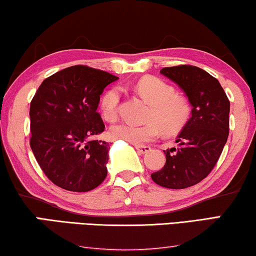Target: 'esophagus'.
I'll return each mask as SVG.
<instances>
[{
    "instance_id": "1",
    "label": "esophagus",
    "mask_w": 256,
    "mask_h": 256,
    "mask_svg": "<svg viewBox=\"0 0 256 256\" xmlns=\"http://www.w3.org/2000/svg\"><path fill=\"white\" fill-rule=\"evenodd\" d=\"M135 148L140 154H144V153L151 151V146H148V145H135Z\"/></svg>"
}]
</instances>
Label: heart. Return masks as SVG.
Wrapping results in <instances>:
<instances>
[{"label":"heart","instance_id":"obj_1","mask_svg":"<svg viewBox=\"0 0 256 256\" xmlns=\"http://www.w3.org/2000/svg\"><path fill=\"white\" fill-rule=\"evenodd\" d=\"M134 92L150 104L144 124H120L113 126L111 135L116 140L140 145L154 140L161 130L164 135H175L186 127L191 118L192 106L188 98L176 94V89L159 78L146 76L132 86ZM121 92L113 87L106 90L100 98L102 114L108 121L118 118Z\"/></svg>","mask_w":256,"mask_h":256}]
</instances>
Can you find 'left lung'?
<instances>
[{
	"label": "left lung",
	"mask_w": 256,
	"mask_h": 256,
	"mask_svg": "<svg viewBox=\"0 0 256 256\" xmlns=\"http://www.w3.org/2000/svg\"><path fill=\"white\" fill-rule=\"evenodd\" d=\"M160 73L184 90L194 108L176 140L178 146L164 151L166 164L151 178L160 186L186 188L206 178L218 162L229 136L230 102L218 78L196 66L164 68Z\"/></svg>",
	"instance_id": "obj_1"
}]
</instances>
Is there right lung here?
<instances>
[{
  "label": "right lung",
  "mask_w": 256,
  "mask_h": 256,
  "mask_svg": "<svg viewBox=\"0 0 256 256\" xmlns=\"http://www.w3.org/2000/svg\"><path fill=\"white\" fill-rule=\"evenodd\" d=\"M118 76L76 65L42 82L30 102V145L54 186L87 192L108 175V143L90 138L105 126L97 112L105 87Z\"/></svg>",
  "instance_id": "1"
}]
</instances>
